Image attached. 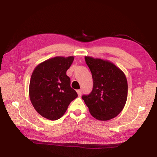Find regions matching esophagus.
I'll return each instance as SVG.
<instances>
[{
  "label": "esophagus",
  "mask_w": 157,
  "mask_h": 157,
  "mask_svg": "<svg viewBox=\"0 0 157 157\" xmlns=\"http://www.w3.org/2000/svg\"><path fill=\"white\" fill-rule=\"evenodd\" d=\"M77 93H78L79 97H80L81 95H82V90H77Z\"/></svg>",
  "instance_id": "esophagus-1"
}]
</instances>
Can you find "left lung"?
Segmentation results:
<instances>
[{
  "instance_id": "8db88e82",
  "label": "left lung",
  "mask_w": 157,
  "mask_h": 157,
  "mask_svg": "<svg viewBox=\"0 0 157 157\" xmlns=\"http://www.w3.org/2000/svg\"><path fill=\"white\" fill-rule=\"evenodd\" d=\"M92 73L93 90L82 99L90 114L99 121L115 118L122 112L127 99L128 84L123 71L109 60L85 56Z\"/></svg>"
}]
</instances>
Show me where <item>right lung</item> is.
I'll list each match as a JSON object with an SVG mask.
<instances>
[{
    "mask_svg": "<svg viewBox=\"0 0 157 157\" xmlns=\"http://www.w3.org/2000/svg\"><path fill=\"white\" fill-rule=\"evenodd\" d=\"M73 60V56H56L39 64L34 69L29 97L34 108L43 117L50 121L60 118L78 97L66 74Z\"/></svg>",
    "mask_w": 157,
    "mask_h": 157,
    "instance_id": "right-lung-1",
    "label": "right lung"
}]
</instances>
